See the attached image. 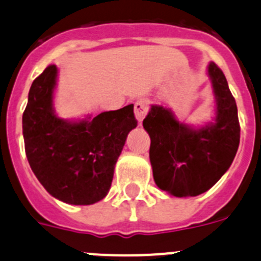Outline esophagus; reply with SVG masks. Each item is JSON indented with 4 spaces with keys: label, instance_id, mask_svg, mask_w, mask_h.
<instances>
[{
    "label": "esophagus",
    "instance_id": "34e87169",
    "mask_svg": "<svg viewBox=\"0 0 261 261\" xmlns=\"http://www.w3.org/2000/svg\"><path fill=\"white\" fill-rule=\"evenodd\" d=\"M147 112V102L145 99H139L135 103V117L139 121V125L143 123L144 117Z\"/></svg>",
    "mask_w": 261,
    "mask_h": 261
}]
</instances>
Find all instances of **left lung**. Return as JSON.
<instances>
[{
	"label": "left lung",
	"mask_w": 261,
	"mask_h": 261,
	"mask_svg": "<svg viewBox=\"0 0 261 261\" xmlns=\"http://www.w3.org/2000/svg\"><path fill=\"white\" fill-rule=\"evenodd\" d=\"M215 110L210 121H181L167 105H151L143 126L150 136L155 184L174 197H196L212 188L228 170L240 144L238 106L222 70L207 65Z\"/></svg>",
	"instance_id": "left-lung-1"
}]
</instances>
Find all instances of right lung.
Listing matches in <instances>:
<instances>
[{
    "mask_svg": "<svg viewBox=\"0 0 261 261\" xmlns=\"http://www.w3.org/2000/svg\"><path fill=\"white\" fill-rule=\"evenodd\" d=\"M58 72L57 65H49L29 91L22 115L26 156L50 196L88 206L109 193L116 162L138 121L134 105L96 117H60L54 105Z\"/></svg>",
    "mask_w": 261,
    "mask_h": 261,
    "instance_id": "right-lung-1",
    "label": "right lung"
}]
</instances>
